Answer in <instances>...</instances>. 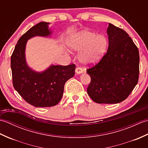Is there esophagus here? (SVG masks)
<instances>
[{"label": "esophagus", "instance_id": "34e87169", "mask_svg": "<svg viewBox=\"0 0 148 148\" xmlns=\"http://www.w3.org/2000/svg\"><path fill=\"white\" fill-rule=\"evenodd\" d=\"M76 72L77 74H81L83 72V70L80 67H77L76 69Z\"/></svg>", "mask_w": 148, "mask_h": 148}]
</instances>
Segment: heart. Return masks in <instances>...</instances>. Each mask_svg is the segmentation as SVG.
Returning <instances> with one entry per match:
<instances>
[{
  "mask_svg": "<svg viewBox=\"0 0 148 148\" xmlns=\"http://www.w3.org/2000/svg\"><path fill=\"white\" fill-rule=\"evenodd\" d=\"M108 41L103 35L91 31H84L72 37L69 45L72 49L81 52L79 60L83 64H93L102 57L108 48Z\"/></svg>",
  "mask_w": 148,
  "mask_h": 148,
  "instance_id": "b5f03b06",
  "label": "heart"
}]
</instances>
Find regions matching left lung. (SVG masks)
I'll use <instances>...</instances> for the list:
<instances>
[{
    "mask_svg": "<svg viewBox=\"0 0 148 148\" xmlns=\"http://www.w3.org/2000/svg\"><path fill=\"white\" fill-rule=\"evenodd\" d=\"M108 51L95 65L86 69L91 81L87 93L98 103H117L129 96L139 75V53L125 30L109 23Z\"/></svg>",
    "mask_w": 148,
    "mask_h": 148,
    "instance_id": "8db88e82",
    "label": "left lung"
}]
</instances>
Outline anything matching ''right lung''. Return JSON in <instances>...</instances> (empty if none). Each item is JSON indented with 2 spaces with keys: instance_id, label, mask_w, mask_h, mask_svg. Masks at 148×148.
Listing matches in <instances>:
<instances>
[{
  "instance_id": "obj_1",
  "label": "right lung",
  "mask_w": 148,
  "mask_h": 148,
  "mask_svg": "<svg viewBox=\"0 0 148 148\" xmlns=\"http://www.w3.org/2000/svg\"><path fill=\"white\" fill-rule=\"evenodd\" d=\"M46 22H40L20 39L11 58L12 84L27 102L36 108L57 104L64 93L66 81L75 74L76 65H51L41 73L33 71L25 61V50L28 39L36 36H48L51 33Z\"/></svg>"
}]
</instances>
